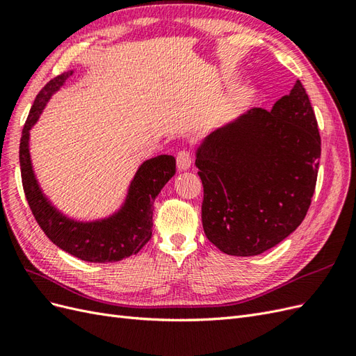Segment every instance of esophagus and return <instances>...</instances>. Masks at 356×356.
Wrapping results in <instances>:
<instances>
[{"label": "esophagus", "instance_id": "esophagus-1", "mask_svg": "<svg viewBox=\"0 0 356 356\" xmlns=\"http://www.w3.org/2000/svg\"><path fill=\"white\" fill-rule=\"evenodd\" d=\"M176 161L179 170H188L191 167V163H193V154H191L189 150H180L177 153Z\"/></svg>", "mask_w": 356, "mask_h": 356}]
</instances>
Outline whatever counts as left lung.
Masks as SVG:
<instances>
[{"instance_id": "obj_1", "label": "left lung", "mask_w": 356, "mask_h": 356, "mask_svg": "<svg viewBox=\"0 0 356 356\" xmlns=\"http://www.w3.org/2000/svg\"><path fill=\"white\" fill-rule=\"evenodd\" d=\"M321 134L298 79L270 111L254 108L197 150L203 229L230 256H257L304 221L316 189Z\"/></svg>"}]
</instances>
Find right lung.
Returning a JSON list of instances; mask_svg holds the SVG:
<instances>
[{"instance_id": "1", "label": "right lung", "mask_w": 356, "mask_h": 356, "mask_svg": "<svg viewBox=\"0 0 356 356\" xmlns=\"http://www.w3.org/2000/svg\"><path fill=\"white\" fill-rule=\"evenodd\" d=\"M72 70L51 79L35 96L24 124L19 144V163L26 202L43 233L58 248L91 263L118 261L138 252L152 238L153 203L163 185L176 175L171 154L145 161L132 180L124 206L108 220L76 222L51 206L38 185L30 161V129L38 122L49 97L65 84Z\"/></svg>"}]
</instances>
